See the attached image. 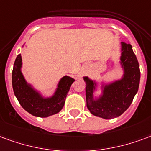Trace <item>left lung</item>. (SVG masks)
<instances>
[{
    "mask_svg": "<svg viewBox=\"0 0 151 151\" xmlns=\"http://www.w3.org/2000/svg\"><path fill=\"white\" fill-rule=\"evenodd\" d=\"M119 63L123 74L120 79L105 83L101 81V93L98 96V83L88 76H83L86 83L87 108L94 116L113 119L122 115L131 104L137 94L140 82V69L137 57L130 44L121 42Z\"/></svg>",
    "mask_w": 151,
    "mask_h": 151,
    "instance_id": "obj_1",
    "label": "left lung"
}]
</instances>
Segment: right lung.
<instances>
[{
    "label": "right lung",
    "mask_w": 151,
    "mask_h": 151,
    "mask_svg": "<svg viewBox=\"0 0 151 151\" xmlns=\"http://www.w3.org/2000/svg\"><path fill=\"white\" fill-rule=\"evenodd\" d=\"M22 59L20 54L14 62L12 72V84L14 95L22 107L31 115L38 117H47L62 110L66 97L75 79L64 76L57 83L52 95L46 96L26 81L22 74Z\"/></svg>",
    "instance_id": "obj_1"
}]
</instances>
